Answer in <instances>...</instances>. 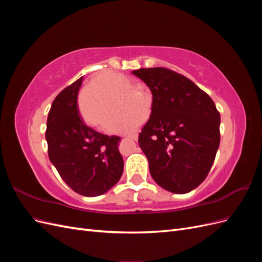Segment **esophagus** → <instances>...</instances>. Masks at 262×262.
Instances as JSON below:
<instances>
[{
	"label": "esophagus",
	"mask_w": 262,
	"mask_h": 262,
	"mask_svg": "<svg viewBox=\"0 0 262 262\" xmlns=\"http://www.w3.org/2000/svg\"><path fill=\"white\" fill-rule=\"evenodd\" d=\"M128 138H129V139H131V140H133V141H138L139 136H138L137 133H134V134H131V136H129Z\"/></svg>",
	"instance_id": "obj_1"
}]
</instances>
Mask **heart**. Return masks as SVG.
Returning <instances> with one entry per match:
<instances>
[{"label": "heart", "mask_w": 262, "mask_h": 262, "mask_svg": "<svg viewBox=\"0 0 262 262\" xmlns=\"http://www.w3.org/2000/svg\"><path fill=\"white\" fill-rule=\"evenodd\" d=\"M133 83L126 76L116 72L99 74L90 90L80 97V110L86 123L100 129L109 119L118 114L117 106L123 116L109 122L106 129L112 133H130L143 121L152 105V100L143 94H138Z\"/></svg>", "instance_id": "obj_1"}]
</instances>
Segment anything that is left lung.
<instances>
[{"label":"left lung","mask_w":262,"mask_h":262,"mask_svg":"<svg viewBox=\"0 0 262 262\" xmlns=\"http://www.w3.org/2000/svg\"><path fill=\"white\" fill-rule=\"evenodd\" d=\"M152 92V113L139 134L150 176L172 193H188L207 178L220 146V113L209 95L175 71H132Z\"/></svg>","instance_id":"obj_1"}]
</instances>
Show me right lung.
<instances>
[{"instance_id":"right-lung-1","label":"right lung","mask_w":262,"mask_h":262,"mask_svg":"<svg viewBox=\"0 0 262 262\" xmlns=\"http://www.w3.org/2000/svg\"><path fill=\"white\" fill-rule=\"evenodd\" d=\"M83 76L54 98L47 120L48 155L66 184L78 194L97 196L112 189L123 172L121 139L87 126L77 106Z\"/></svg>"}]
</instances>
